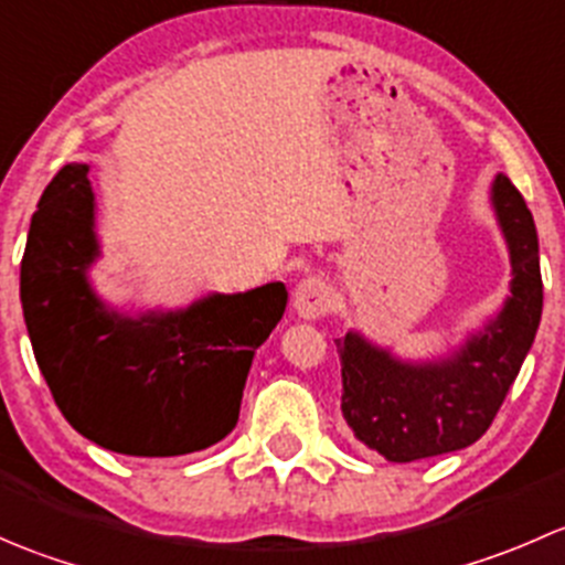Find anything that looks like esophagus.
Returning <instances> with one entry per match:
<instances>
[{
	"label": "esophagus",
	"mask_w": 565,
	"mask_h": 565,
	"mask_svg": "<svg viewBox=\"0 0 565 565\" xmlns=\"http://www.w3.org/2000/svg\"><path fill=\"white\" fill-rule=\"evenodd\" d=\"M333 303V289L324 278L309 276L295 287L292 295V309L300 319H319L330 311Z\"/></svg>",
	"instance_id": "1"
}]
</instances>
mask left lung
<instances>
[{
    "label": "left lung",
    "mask_w": 565,
    "mask_h": 565,
    "mask_svg": "<svg viewBox=\"0 0 565 565\" xmlns=\"http://www.w3.org/2000/svg\"><path fill=\"white\" fill-rule=\"evenodd\" d=\"M489 204L511 262V295L481 328L446 355L402 358L391 347L347 330L341 358V413L352 435L388 461L461 451L489 429L514 385L541 322L539 235L522 193L503 172Z\"/></svg>",
    "instance_id": "obj_1"
}]
</instances>
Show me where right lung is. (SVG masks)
<instances>
[{"mask_svg": "<svg viewBox=\"0 0 565 565\" xmlns=\"http://www.w3.org/2000/svg\"><path fill=\"white\" fill-rule=\"evenodd\" d=\"M87 174V163H67L49 182L21 259V309L51 396L78 435L125 457L215 446L235 429L250 361L284 317L287 287L119 311L89 278L100 241Z\"/></svg>", "mask_w": 565, "mask_h": 565, "instance_id": "obj_1", "label": "right lung"}]
</instances>
